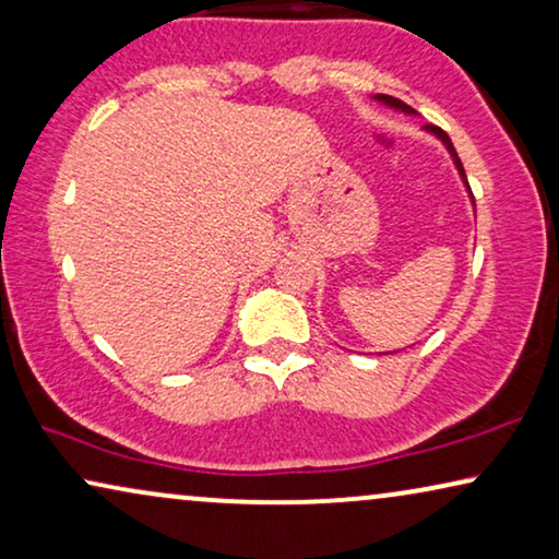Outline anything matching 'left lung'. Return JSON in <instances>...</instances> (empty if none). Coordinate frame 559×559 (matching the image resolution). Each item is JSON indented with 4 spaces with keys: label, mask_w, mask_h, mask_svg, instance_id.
<instances>
[{
    "label": "left lung",
    "mask_w": 559,
    "mask_h": 559,
    "mask_svg": "<svg viewBox=\"0 0 559 559\" xmlns=\"http://www.w3.org/2000/svg\"><path fill=\"white\" fill-rule=\"evenodd\" d=\"M377 98H380V100H384V104H388V106H392V108H400V111H407V114H413V108H411V106H407V104H403V100H400V98L384 96V93H382V96H377ZM426 129H428V131H433V133H436V136H438L440 141H443V144L448 146V152H451V156H453V162H455V167H459V171H461L463 182H466V171H463V164H461V159H459V154H455V148H453V144H451V139H448V133H445L443 129H440V126H433V123H428V126H426ZM466 185H468V182H466Z\"/></svg>",
    "instance_id": "1"
}]
</instances>
